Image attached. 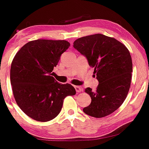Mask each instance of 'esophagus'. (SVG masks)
Returning a JSON list of instances; mask_svg holds the SVG:
<instances>
[{"instance_id": "34e87169", "label": "esophagus", "mask_w": 149, "mask_h": 149, "mask_svg": "<svg viewBox=\"0 0 149 149\" xmlns=\"http://www.w3.org/2000/svg\"><path fill=\"white\" fill-rule=\"evenodd\" d=\"M75 89H76V91L77 92H81L83 91L82 87H80V86H76V87H75Z\"/></svg>"}]
</instances>
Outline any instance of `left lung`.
Segmentation results:
<instances>
[{
  "mask_svg": "<svg viewBox=\"0 0 149 149\" xmlns=\"http://www.w3.org/2000/svg\"><path fill=\"white\" fill-rule=\"evenodd\" d=\"M73 47L87 57L99 82L95 92L85 89L92 102L83 112L96 118L112 114L122 105L130 87L132 63L128 49L102 34L80 37L73 42Z\"/></svg>",
  "mask_w": 149,
  "mask_h": 149,
  "instance_id": "8db88e82",
  "label": "left lung"
}]
</instances>
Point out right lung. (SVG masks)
<instances>
[{
    "label": "right lung",
    "mask_w": 149,
    "mask_h": 149,
    "mask_svg": "<svg viewBox=\"0 0 149 149\" xmlns=\"http://www.w3.org/2000/svg\"><path fill=\"white\" fill-rule=\"evenodd\" d=\"M70 46L65 40L37 39L25 44L14 56L10 69L12 92L17 105L29 117L51 121L62 110L64 99L76 94L70 84L51 76L60 56Z\"/></svg>",
    "instance_id": "1"
}]
</instances>
